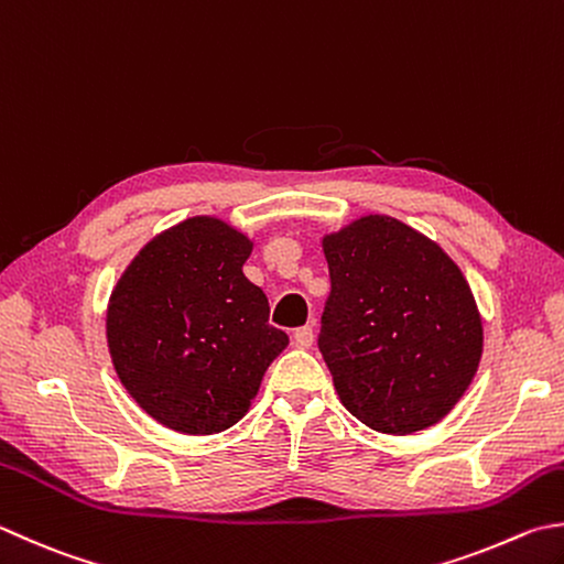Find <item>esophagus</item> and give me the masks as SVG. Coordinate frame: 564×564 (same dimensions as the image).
Returning <instances> with one entry per match:
<instances>
[{
	"label": "esophagus",
	"mask_w": 564,
	"mask_h": 564,
	"mask_svg": "<svg viewBox=\"0 0 564 564\" xmlns=\"http://www.w3.org/2000/svg\"><path fill=\"white\" fill-rule=\"evenodd\" d=\"M294 344L300 348H310L314 344V328L312 326H300L294 328Z\"/></svg>",
	"instance_id": "esophagus-1"
}]
</instances>
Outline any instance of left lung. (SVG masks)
Listing matches in <instances>:
<instances>
[{
    "label": "left lung",
    "mask_w": 564,
    "mask_h": 564,
    "mask_svg": "<svg viewBox=\"0 0 564 564\" xmlns=\"http://www.w3.org/2000/svg\"><path fill=\"white\" fill-rule=\"evenodd\" d=\"M322 248L332 274L318 350L344 408L370 430L432 427L471 386L484 350L471 286L437 242L364 216Z\"/></svg>",
    "instance_id": "obj_1"
}]
</instances>
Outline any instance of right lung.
Returning a JSON list of instances; mask_svg holds the SVG:
<instances>
[{"label": "right lung", "instance_id": "obj_1", "mask_svg": "<svg viewBox=\"0 0 564 564\" xmlns=\"http://www.w3.org/2000/svg\"><path fill=\"white\" fill-rule=\"evenodd\" d=\"M250 252L252 240L226 220L186 218L147 242L115 284L105 322L115 373L169 430L232 427L290 344L242 274Z\"/></svg>", "mask_w": 564, "mask_h": 564}]
</instances>
